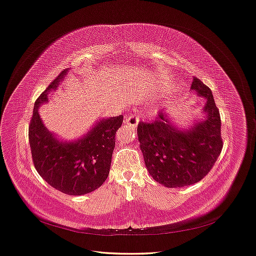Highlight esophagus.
I'll return each instance as SVG.
<instances>
[{
	"label": "esophagus",
	"instance_id": "obj_1",
	"mask_svg": "<svg viewBox=\"0 0 256 256\" xmlns=\"http://www.w3.org/2000/svg\"><path fill=\"white\" fill-rule=\"evenodd\" d=\"M139 124V117L136 115H132L128 116L124 119V124L132 128H136Z\"/></svg>",
	"mask_w": 256,
	"mask_h": 256
}]
</instances>
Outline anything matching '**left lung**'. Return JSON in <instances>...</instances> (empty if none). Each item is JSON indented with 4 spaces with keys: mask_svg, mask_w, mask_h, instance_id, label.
Segmentation results:
<instances>
[{
    "mask_svg": "<svg viewBox=\"0 0 256 256\" xmlns=\"http://www.w3.org/2000/svg\"><path fill=\"white\" fill-rule=\"evenodd\" d=\"M191 89L206 100L204 120L178 130L160 112L152 122L138 124V140L152 178L167 188L190 186L202 180L219 158L223 141L221 118L210 89L193 78Z\"/></svg>",
    "mask_w": 256,
    "mask_h": 256,
    "instance_id": "1",
    "label": "left lung"
}]
</instances>
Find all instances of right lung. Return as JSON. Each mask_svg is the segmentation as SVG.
<instances>
[{
    "instance_id": "1",
    "label": "right lung",
    "mask_w": 256,
    "mask_h": 256,
    "mask_svg": "<svg viewBox=\"0 0 256 256\" xmlns=\"http://www.w3.org/2000/svg\"><path fill=\"white\" fill-rule=\"evenodd\" d=\"M67 74L63 70L36 100L29 126V142L34 166L50 186L67 195H84L100 188L109 176L117 130L124 116L102 118L83 138L59 141L42 124L38 109L48 102Z\"/></svg>"
}]
</instances>
